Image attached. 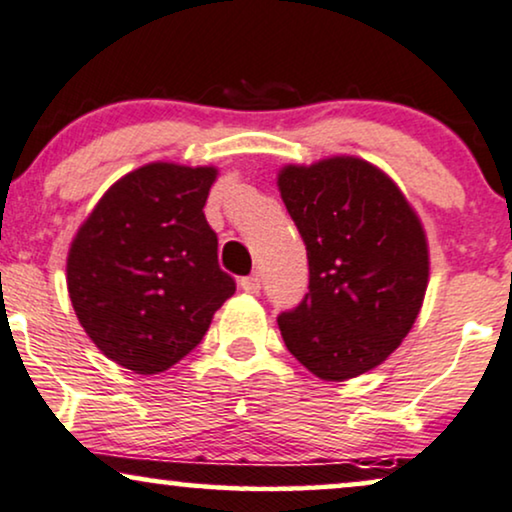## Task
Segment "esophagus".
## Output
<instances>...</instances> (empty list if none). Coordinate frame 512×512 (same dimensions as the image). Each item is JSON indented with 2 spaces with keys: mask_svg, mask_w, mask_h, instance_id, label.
<instances>
[{
  "mask_svg": "<svg viewBox=\"0 0 512 512\" xmlns=\"http://www.w3.org/2000/svg\"><path fill=\"white\" fill-rule=\"evenodd\" d=\"M240 288H243L245 293H252V295L260 293V288H262L260 274H250V276H245V279H240Z\"/></svg>",
  "mask_w": 512,
  "mask_h": 512,
  "instance_id": "1",
  "label": "esophagus"
}]
</instances>
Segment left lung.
I'll return each mask as SVG.
<instances>
[{
  "label": "left lung",
  "mask_w": 512,
  "mask_h": 512,
  "mask_svg": "<svg viewBox=\"0 0 512 512\" xmlns=\"http://www.w3.org/2000/svg\"><path fill=\"white\" fill-rule=\"evenodd\" d=\"M279 190L310 264V291L279 315L283 343L319 379L360 377L420 315L429 281L420 217L384 171L357 157L283 166Z\"/></svg>",
  "instance_id": "left-lung-1"
}]
</instances>
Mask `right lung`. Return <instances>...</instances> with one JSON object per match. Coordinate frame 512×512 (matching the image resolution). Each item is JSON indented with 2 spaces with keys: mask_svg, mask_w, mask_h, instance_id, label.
Wrapping results in <instances>:
<instances>
[{
  "mask_svg": "<svg viewBox=\"0 0 512 512\" xmlns=\"http://www.w3.org/2000/svg\"><path fill=\"white\" fill-rule=\"evenodd\" d=\"M214 178V166H140L102 195L73 238L66 283L78 322L135 374L183 360L236 293L202 212Z\"/></svg>",
  "mask_w": 512,
  "mask_h": 512,
  "instance_id": "right-lung-1",
  "label": "right lung"
}]
</instances>
